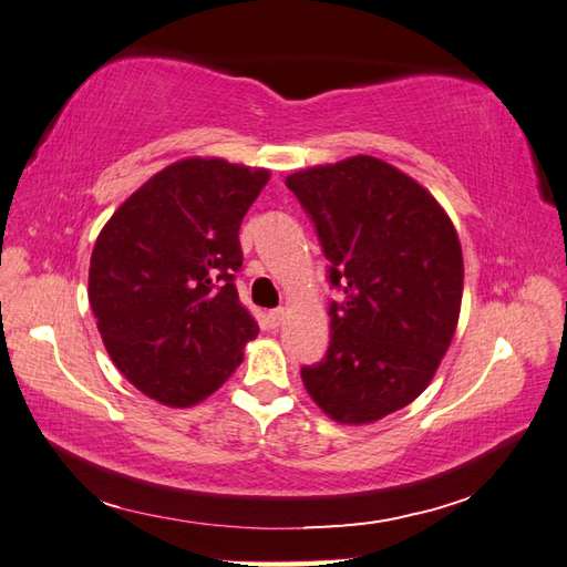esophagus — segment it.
Masks as SVG:
<instances>
[{
    "mask_svg": "<svg viewBox=\"0 0 567 567\" xmlns=\"http://www.w3.org/2000/svg\"><path fill=\"white\" fill-rule=\"evenodd\" d=\"M282 321H285V309L282 307L268 311V323H270V327H280Z\"/></svg>",
    "mask_w": 567,
    "mask_h": 567,
    "instance_id": "1",
    "label": "esophagus"
}]
</instances>
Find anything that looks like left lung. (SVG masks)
<instances>
[{
    "mask_svg": "<svg viewBox=\"0 0 567 567\" xmlns=\"http://www.w3.org/2000/svg\"><path fill=\"white\" fill-rule=\"evenodd\" d=\"M317 228L331 341L302 382L341 424H370L426 390L455 333L463 252L449 214L412 177L370 155L287 177Z\"/></svg>",
    "mask_w": 567,
    "mask_h": 567,
    "instance_id": "left-lung-1",
    "label": "left lung"
}]
</instances>
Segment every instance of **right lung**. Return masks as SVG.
<instances>
[{
    "label": "right lung",
    "mask_w": 567,
    "mask_h": 567,
    "mask_svg": "<svg viewBox=\"0 0 567 567\" xmlns=\"http://www.w3.org/2000/svg\"><path fill=\"white\" fill-rule=\"evenodd\" d=\"M219 158H187L136 189L94 244L90 305L114 365L171 406L234 375L258 323L236 292L238 228L268 183Z\"/></svg>",
    "instance_id": "1"
}]
</instances>
